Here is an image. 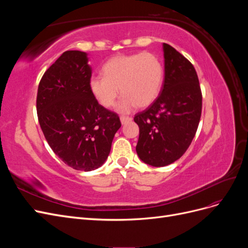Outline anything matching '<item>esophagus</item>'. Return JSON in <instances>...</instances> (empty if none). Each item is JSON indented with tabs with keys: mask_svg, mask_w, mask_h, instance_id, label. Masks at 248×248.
<instances>
[{
	"mask_svg": "<svg viewBox=\"0 0 248 248\" xmlns=\"http://www.w3.org/2000/svg\"><path fill=\"white\" fill-rule=\"evenodd\" d=\"M120 120H121V123L122 124H126V123L130 122L131 120H132V118L131 117H126V116H121V117H120Z\"/></svg>",
	"mask_w": 248,
	"mask_h": 248,
	"instance_id": "1",
	"label": "esophagus"
}]
</instances>
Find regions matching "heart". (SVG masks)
I'll use <instances>...</instances> for the list:
<instances>
[{"label": "heart", "instance_id": "1", "mask_svg": "<svg viewBox=\"0 0 248 248\" xmlns=\"http://www.w3.org/2000/svg\"><path fill=\"white\" fill-rule=\"evenodd\" d=\"M103 77H93L89 88L94 98L103 108L115 104L121 92L118 110L128 112L137 106L147 108L159 95L163 81V65L152 52L118 55L102 67ZM120 90H119L118 89Z\"/></svg>", "mask_w": 248, "mask_h": 248}]
</instances>
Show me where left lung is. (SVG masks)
I'll return each mask as SVG.
<instances>
[{"label": "left lung", "mask_w": 248, "mask_h": 248, "mask_svg": "<svg viewBox=\"0 0 248 248\" xmlns=\"http://www.w3.org/2000/svg\"><path fill=\"white\" fill-rule=\"evenodd\" d=\"M164 79L160 94L147 109L134 116L140 127L137 153L152 167L179 159L196 136L202 114V91L193 65L163 43Z\"/></svg>", "instance_id": "8db88e82"}]
</instances>
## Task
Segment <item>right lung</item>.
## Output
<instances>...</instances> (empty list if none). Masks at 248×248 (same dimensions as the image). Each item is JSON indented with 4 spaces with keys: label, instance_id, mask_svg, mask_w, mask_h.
Here are the masks:
<instances>
[{
    "label": "right lung",
    "instance_id": "add662e5",
    "mask_svg": "<svg viewBox=\"0 0 248 248\" xmlns=\"http://www.w3.org/2000/svg\"><path fill=\"white\" fill-rule=\"evenodd\" d=\"M92 68L84 51L67 50L44 72L37 93V116L49 147L67 166L93 170L107 160L121 127L89 88Z\"/></svg>",
    "mask_w": 248,
    "mask_h": 248
}]
</instances>
